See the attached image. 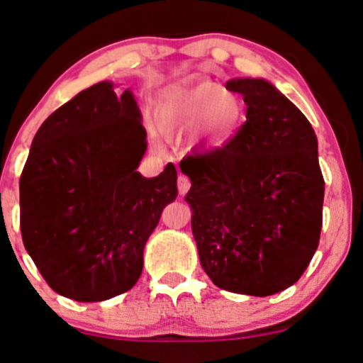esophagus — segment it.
Returning a JSON list of instances; mask_svg holds the SVG:
<instances>
[{
    "label": "esophagus",
    "mask_w": 363,
    "mask_h": 363,
    "mask_svg": "<svg viewBox=\"0 0 363 363\" xmlns=\"http://www.w3.org/2000/svg\"><path fill=\"white\" fill-rule=\"evenodd\" d=\"M189 187H191V181H189V177H186V176H179V179H177V189H179V194H186L187 191H189Z\"/></svg>",
    "instance_id": "obj_1"
}]
</instances>
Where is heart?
<instances>
[{
  "mask_svg": "<svg viewBox=\"0 0 363 363\" xmlns=\"http://www.w3.org/2000/svg\"><path fill=\"white\" fill-rule=\"evenodd\" d=\"M154 118L157 132L162 135H179L194 128L191 147L213 152L240 132L247 106L237 91L204 81L165 94L157 103Z\"/></svg>",
  "mask_w": 363,
  "mask_h": 363,
  "instance_id": "b5f03b06",
  "label": "heart"
}]
</instances>
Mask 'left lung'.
Instances as JSON below:
<instances>
[{
	"label": "left lung",
	"instance_id": "1",
	"mask_svg": "<svg viewBox=\"0 0 363 363\" xmlns=\"http://www.w3.org/2000/svg\"><path fill=\"white\" fill-rule=\"evenodd\" d=\"M247 121L231 142L179 167L201 267L220 289L276 294L311 262L323 225L325 181L308 118L265 79L237 77Z\"/></svg>",
	"mask_w": 363,
	"mask_h": 363
}]
</instances>
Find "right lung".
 Instances as JSON below:
<instances>
[{
  "mask_svg": "<svg viewBox=\"0 0 363 363\" xmlns=\"http://www.w3.org/2000/svg\"><path fill=\"white\" fill-rule=\"evenodd\" d=\"M147 132L135 96L103 81L76 94L35 133L20 177L23 245L47 284L96 303L130 291L162 209L177 198V170L138 172Z\"/></svg>",
  "mask_w": 363,
  "mask_h": 363,
  "instance_id": "obj_1",
  "label": "right lung"
}]
</instances>
